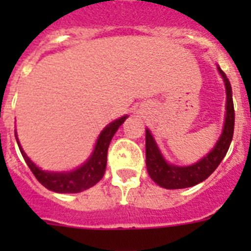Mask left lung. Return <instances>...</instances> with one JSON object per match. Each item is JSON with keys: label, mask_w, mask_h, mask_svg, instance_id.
<instances>
[{"label": "left lung", "mask_w": 251, "mask_h": 251, "mask_svg": "<svg viewBox=\"0 0 251 251\" xmlns=\"http://www.w3.org/2000/svg\"><path fill=\"white\" fill-rule=\"evenodd\" d=\"M222 74L226 90V114L224 122V130L222 137L219 138L218 143L214 150L201 161L189 167H177L168 164L161 156L156 143L149 130H146V165L150 177L161 187L165 189H183V187L194 186L202 182L218 168L224 156L228 152L234 130V108L232 99V87L222 69L218 68Z\"/></svg>", "instance_id": "obj_1"}]
</instances>
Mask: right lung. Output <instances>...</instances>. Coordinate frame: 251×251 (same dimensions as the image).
Listing matches in <instances>:
<instances>
[{"instance_id":"right-lung-1","label":"right lung","mask_w":251,"mask_h":251,"mask_svg":"<svg viewBox=\"0 0 251 251\" xmlns=\"http://www.w3.org/2000/svg\"><path fill=\"white\" fill-rule=\"evenodd\" d=\"M126 117L127 116L118 118L106 126L100 134V137L96 142V146H95L94 153L91 155L90 159L82 167H79L75 171L68 172V173L41 171L40 168H37L32 161L29 160L28 156L22 150L19 142H18V146H19V150H21L22 156H23L25 161L43 186H45L49 190L56 191V193H79V191L92 187L102 178V176L105 173L106 153H108L109 143L114 133L122 125V122L125 121ZM15 138H17V135H15Z\"/></svg>"}]
</instances>
